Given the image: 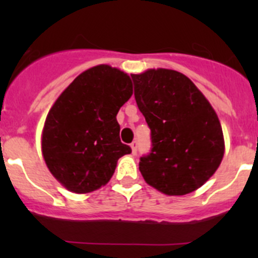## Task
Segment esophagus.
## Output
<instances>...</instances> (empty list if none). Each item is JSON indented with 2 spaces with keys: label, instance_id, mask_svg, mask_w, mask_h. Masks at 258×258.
I'll use <instances>...</instances> for the list:
<instances>
[{
  "label": "esophagus",
  "instance_id": "1",
  "mask_svg": "<svg viewBox=\"0 0 258 258\" xmlns=\"http://www.w3.org/2000/svg\"><path fill=\"white\" fill-rule=\"evenodd\" d=\"M130 146H131L132 155H136V153H137V147H139V144H137V142L135 141V142H132V144L130 145Z\"/></svg>",
  "mask_w": 258,
  "mask_h": 258
}]
</instances>
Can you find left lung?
I'll list each match as a JSON object with an SVG mask.
<instances>
[{"instance_id":"obj_1","label":"left lung","mask_w":258,"mask_h":258,"mask_svg":"<svg viewBox=\"0 0 258 258\" xmlns=\"http://www.w3.org/2000/svg\"><path fill=\"white\" fill-rule=\"evenodd\" d=\"M131 76L152 139L151 153L140 161L142 177L167 196L196 191L212 177L225 155L217 113L181 72L150 69Z\"/></svg>"}]
</instances>
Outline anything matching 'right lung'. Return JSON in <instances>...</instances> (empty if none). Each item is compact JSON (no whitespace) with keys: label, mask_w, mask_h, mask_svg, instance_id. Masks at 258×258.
Returning a JSON list of instances; mask_svg holds the SVG:
<instances>
[{"label":"right lung","mask_w":258,"mask_h":258,"mask_svg":"<svg viewBox=\"0 0 258 258\" xmlns=\"http://www.w3.org/2000/svg\"><path fill=\"white\" fill-rule=\"evenodd\" d=\"M134 93L127 74L98 64L79 75L46 117L41 150L46 166L69 191L88 194L112 177L119 157L131 153L119 140L116 116Z\"/></svg>","instance_id":"add662e5"}]
</instances>
